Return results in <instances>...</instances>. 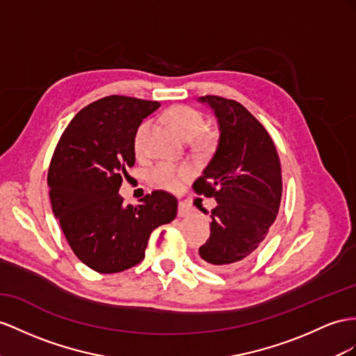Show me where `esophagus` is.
I'll use <instances>...</instances> for the list:
<instances>
[{"label": "esophagus", "mask_w": 356, "mask_h": 356, "mask_svg": "<svg viewBox=\"0 0 356 356\" xmlns=\"http://www.w3.org/2000/svg\"><path fill=\"white\" fill-rule=\"evenodd\" d=\"M177 213H179V216H189L191 213H193V207H191V204H188L186 202H179Z\"/></svg>", "instance_id": "obj_1"}]
</instances>
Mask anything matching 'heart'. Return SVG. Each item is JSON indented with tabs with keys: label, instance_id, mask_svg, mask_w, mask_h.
<instances>
[{
	"label": "heart",
	"instance_id": "1",
	"mask_svg": "<svg viewBox=\"0 0 356 356\" xmlns=\"http://www.w3.org/2000/svg\"><path fill=\"white\" fill-rule=\"evenodd\" d=\"M167 122L168 124L176 131V134L184 138L185 141H193L198 136V145L202 149H207L212 143L211 135H202L206 120L203 114L197 111L195 108H191L188 105H176L172 106L167 113ZM149 123L144 122L140 124L138 129L135 132L134 138V149L136 154H143L144 152V138L147 134ZM189 177V170L186 167H175L171 163L162 162L159 165L154 167L152 172V179L154 184L163 189H177L181 181Z\"/></svg>",
	"mask_w": 356,
	"mask_h": 356
}]
</instances>
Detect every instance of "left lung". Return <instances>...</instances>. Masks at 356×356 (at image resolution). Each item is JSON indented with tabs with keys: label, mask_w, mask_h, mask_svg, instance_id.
<instances>
[{
	"label": "left lung",
	"mask_w": 356,
	"mask_h": 356,
	"mask_svg": "<svg viewBox=\"0 0 356 356\" xmlns=\"http://www.w3.org/2000/svg\"><path fill=\"white\" fill-rule=\"evenodd\" d=\"M198 100L213 109L220 126L218 147L193 185L198 195L218 203L211 238L198 252L209 268L227 272L251 257L277 220L281 163L265 126L243 105L211 95Z\"/></svg>",
	"instance_id": "obj_1"
}]
</instances>
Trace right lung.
Masks as SVG:
<instances>
[{"label":"right lung","mask_w":356,"mask_h":356,"mask_svg":"<svg viewBox=\"0 0 356 356\" xmlns=\"http://www.w3.org/2000/svg\"><path fill=\"white\" fill-rule=\"evenodd\" d=\"M154 100L106 96L72 118L48 171L52 212L75 256L99 273L129 269L144 259L150 233L177 215V200L153 191L138 206L118 194L135 163L134 138Z\"/></svg>","instance_id":"right-lung-1"}]
</instances>
